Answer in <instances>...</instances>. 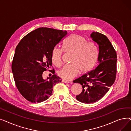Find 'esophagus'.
<instances>
[{
  "mask_svg": "<svg viewBox=\"0 0 131 131\" xmlns=\"http://www.w3.org/2000/svg\"><path fill=\"white\" fill-rule=\"evenodd\" d=\"M62 82H64V83H70L69 81H66V80H63L61 81Z\"/></svg>",
  "mask_w": 131,
  "mask_h": 131,
  "instance_id": "esophagus-1",
  "label": "esophagus"
}]
</instances>
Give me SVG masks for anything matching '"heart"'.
Segmentation results:
<instances>
[{
	"label": "heart",
	"instance_id": "b5f03b06",
	"mask_svg": "<svg viewBox=\"0 0 131 131\" xmlns=\"http://www.w3.org/2000/svg\"><path fill=\"white\" fill-rule=\"evenodd\" d=\"M63 50L72 53L71 64L64 65L58 72L59 77L70 80L77 76L79 71L84 73L90 70L94 65L97 57L95 44L89 41L83 36L73 34L63 42ZM63 50L54 47L51 51V58L53 64L57 67L61 66Z\"/></svg>",
	"mask_w": 131,
	"mask_h": 131
}]
</instances>
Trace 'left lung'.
<instances>
[{
  "instance_id": "left-lung-1",
  "label": "left lung",
  "mask_w": 131,
  "mask_h": 131,
  "mask_svg": "<svg viewBox=\"0 0 131 131\" xmlns=\"http://www.w3.org/2000/svg\"><path fill=\"white\" fill-rule=\"evenodd\" d=\"M91 37L97 45L98 65L73 81L82 85L83 90L76 98L85 104L95 102L104 97L114 83L117 73V54L109 39L98 32H93Z\"/></svg>"
}]
</instances>
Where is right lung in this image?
I'll use <instances>...</instances> for the list:
<instances>
[{"label":"right lung","instance_id":"add662e5","mask_svg":"<svg viewBox=\"0 0 131 131\" xmlns=\"http://www.w3.org/2000/svg\"><path fill=\"white\" fill-rule=\"evenodd\" d=\"M67 34L66 31L42 27L26 34L19 41L12 70L18 91L27 100L34 103L45 101L52 94L53 86L61 81L52 67L51 54ZM47 70L53 75L43 80L42 73Z\"/></svg>","mask_w":131,"mask_h":131}]
</instances>
